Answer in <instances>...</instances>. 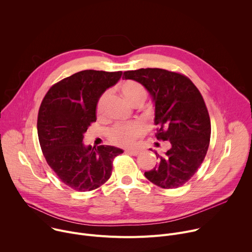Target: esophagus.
Segmentation results:
<instances>
[{
  "mask_svg": "<svg viewBox=\"0 0 252 252\" xmlns=\"http://www.w3.org/2000/svg\"><path fill=\"white\" fill-rule=\"evenodd\" d=\"M126 153H127L131 156H138L140 154V151H138V150H126Z\"/></svg>",
  "mask_w": 252,
  "mask_h": 252,
  "instance_id": "esophagus-1",
  "label": "esophagus"
}]
</instances>
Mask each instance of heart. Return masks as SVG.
I'll use <instances>...</instances> for the list:
<instances>
[{"label": "heart", "mask_w": 252, "mask_h": 252, "mask_svg": "<svg viewBox=\"0 0 252 252\" xmlns=\"http://www.w3.org/2000/svg\"><path fill=\"white\" fill-rule=\"evenodd\" d=\"M121 92L125 98L133 106L143 103L148 96L146 88L135 81H126L121 85ZM110 92L105 91L98 98L95 106V113L98 118L104 115V107ZM145 132V127L139 123H131L125 125H116L109 131L110 140L117 146L129 147L132 146L138 137Z\"/></svg>", "instance_id": "b5f03b06"}]
</instances>
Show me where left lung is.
Listing matches in <instances>:
<instances>
[{"instance_id":"left-lung-1","label":"left lung","mask_w":252,"mask_h":252,"mask_svg":"<svg viewBox=\"0 0 252 252\" xmlns=\"http://www.w3.org/2000/svg\"><path fill=\"white\" fill-rule=\"evenodd\" d=\"M123 79L141 84L150 93L156 136L169 141L163 155L155 152L158 163L145 172L146 177L167 189L185 185L202 163L209 146L210 119L201 94L186 76L162 68L127 70Z\"/></svg>"}]
</instances>
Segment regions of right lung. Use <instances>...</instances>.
Instances as JSON below:
<instances>
[{"instance_id": "obj_1", "label": "right lung", "mask_w": 252, "mask_h": 252, "mask_svg": "<svg viewBox=\"0 0 252 252\" xmlns=\"http://www.w3.org/2000/svg\"><path fill=\"white\" fill-rule=\"evenodd\" d=\"M123 71L86 69L55 84L45 95L38 115V135L44 157L67 187L90 191L112 175L114 158L124 151L112 146L96 149L83 143L96 121L100 95L115 86Z\"/></svg>"}]
</instances>
